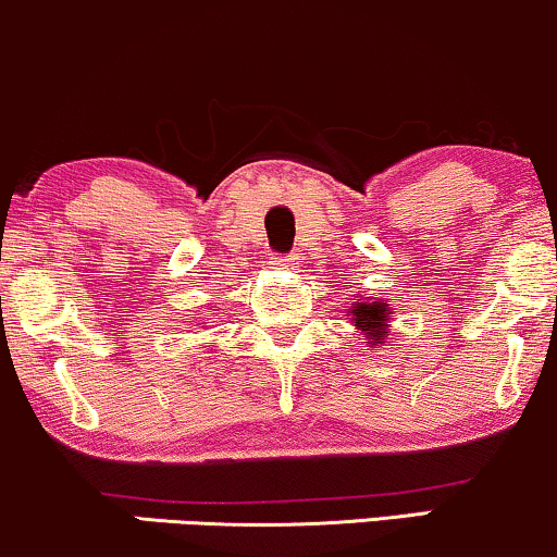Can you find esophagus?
I'll use <instances>...</instances> for the list:
<instances>
[{
	"instance_id": "34e87169",
	"label": "esophagus",
	"mask_w": 557,
	"mask_h": 557,
	"mask_svg": "<svg viewBox=\"0 0 557 557\" xmlns=\"http://www.w3.org/2000/svg\"><path fill=\"white\" fill-rule=\"evenodd\" d=\"M294 260H297V258H294L292 252H286V256H284V252H273L271 265H294Z\"/></svg>"
}]
</instances>
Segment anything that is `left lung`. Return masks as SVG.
Instances as JSON below:
<instances>
[{
    "mask_svg": "<svg viewBox=\"0 0 557 557\" xmlns=\"http://www.w3.org/2000/svg\"><path fill=\"white\" fill-rule=\"evenodd\" d=\"M389 312H387V305L384 301H372V305H356L354 310V322L359 331H363V335H367L369 341L372 343H382L384 338V322H387Z\"/></svg>",
    "mask_w": 557,
    "mask_h": 557,
    "instance_id": "obj_1",
    "label": "left lung"
}]
</instances>
